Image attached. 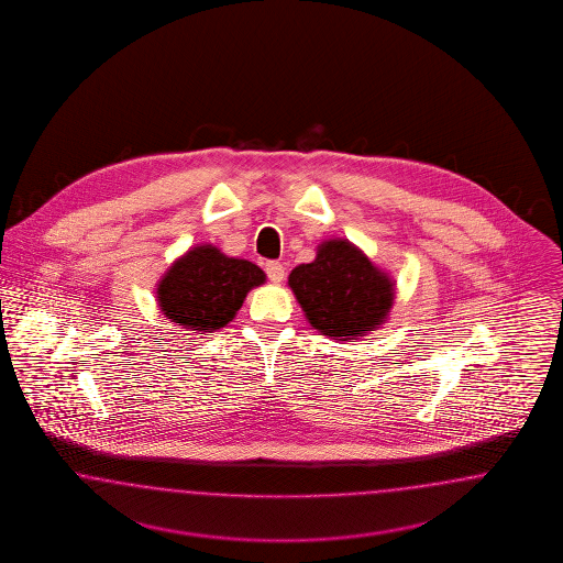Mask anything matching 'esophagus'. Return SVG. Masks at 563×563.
<instances>
[{"label": "esophagus", "mask_w": 563, "mask_h": 563, "mask_svg": "<svg viewBox=\"0 0 563 563\" xmlns=\"http://www.w3.org/2000/svg\"><path fill=\"white\" fill-rule=\"evenodd\" d=\"M266 274H268V278H271L273 283H283V278H285V266H283L280 262H268V264H266Z\"/></svg>", "instance_id": "1"}]
</instances>
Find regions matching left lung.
Masks as SVG:
<instances>
[{"label": "left lung", "mask_w": 563, "mask_h": 563, "mask_svg": "<svg viewBox=\"0 0 563 563\" xmlns=\"http://www.w3.org/2000/svg\"><path fill=\"white\" fill-rule=\"evenodd\" d=\"M307 322L336 341H355L386 322L394 283L346 239H330L318 256L289 274Z\"/></svg>", "instance_id": "8db88e82"}]
</instances>
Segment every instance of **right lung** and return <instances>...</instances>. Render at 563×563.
I'll list each match as a JSON object with an SVG mask.
<instances>
[{
  "label": "right lung",
  "instance_id": "right-lung-1",
  "mask_svg": "<svg viewBox=\"0 0 563 563\" xmlns=\"http://www.w3.org/2000/svg\"><path fill=\"white\" fill-rule=\"evenodd\" d=\"M264 280L256 264L224 256L214 245H198L161 278L156 299L173 324L205 334L229 324L247 292Z\"/></svg>",
  "mask_w": 563,
  "mask_h": 563
}]
</instances>
